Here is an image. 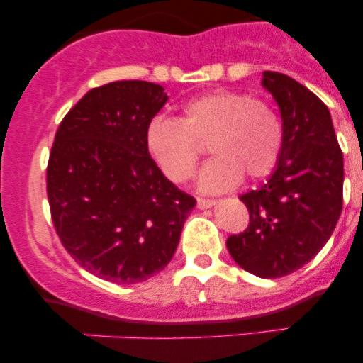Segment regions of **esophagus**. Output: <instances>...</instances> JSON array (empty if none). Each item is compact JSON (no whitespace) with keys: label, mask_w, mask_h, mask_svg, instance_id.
Returning a JSON list of instances; mask_svg holds the SVG:
<instances>
[{"label":"esophagus","mask_w":363,"mask_h":363,"mask_svg":"<svg viewBox=\"0 0 363 363\" xmlns=\"http://www.w3.org/2000/svg\"><path fill=\"white\" fill-rule=\"evenodd\" d=\"M215 199H206V198H198V203H196V205H198V208L199 210H206V208H211V206H215Z\"/></svg>","instance_id":"esophagus-1"}]
</instances>
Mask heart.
<instances>
[{"instance_id":"heart-1","label":"heart","mask_w":363,"mask_h":363,"mask_svg":"<svg viewBox=\"0 0 363 363\" xmlns=\"http://www.w3.org/2000/svg\"><path fill=\"white\" fill-rule=\"evenodd\" d=\"M206 143L213 158L198 186L205 193H222L242 176L257 181L272 174L281 155L283 128L268 102L234 90L191 99L181 119L155 118L147 128L148 153L176 184L193 177Z\"/></svg>"}]
</instances>
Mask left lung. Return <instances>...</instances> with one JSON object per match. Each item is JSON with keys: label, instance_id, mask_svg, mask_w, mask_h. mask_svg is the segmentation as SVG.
<instances>
[{"label": "left lung", "instance_id": "1", "mask_svg": "<svg viewBox=\"0 0 363 363\" xmlns=\"http://www.w3.org/2000/svg\"><path fill=\"white\" fill-rule=\"evenodd\" d=\"M262 77L281 112V155L266 184L240 196L249 225L228 237L227 249L245 272L281 278L307 264L338 223L343 152L318 95L283 73Z\"/></svg>", "mask_w": 363, "mask_h": 363}]
</instances>
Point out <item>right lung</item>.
I'll return each mask as SVG.
<instances>
[{
	"instance_id": "add662e5",
	"label": "right lung",
	"mask_w": 363,
	"mask_h": 363,
	"mask_svg": "<svg viewBox=\"0 0 363 363\" xmlns=\"http://www.w3.org/2000/svg\"><path fill=\"white\" fill-rule=\"evenodd\" d=\"M152 82H112L86 91L57 128L48 199L62 247L112 283H140L172 259L196 205L157 167L147 128L167 102Z\"/></svg>"
}]
</instances>
